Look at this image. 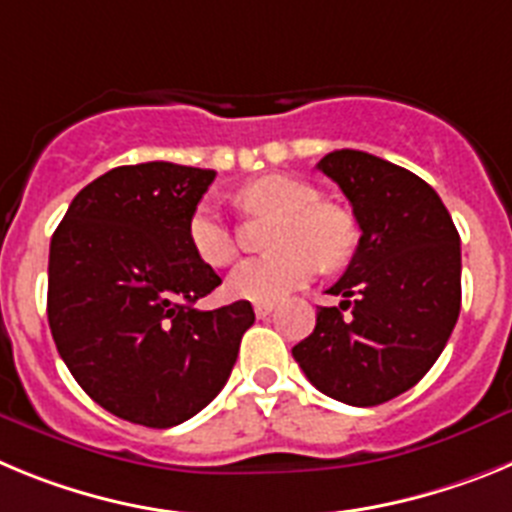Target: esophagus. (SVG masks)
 Masks as SVG:
<instances>
[{"label": "esophagus", "mask_w": 512, "mask_h": 512, "mask_svg": "<svg viewBox=\"0 0 512 512\" xmlns=\"http://www.w3.org/2000/svg\"><path fill=\"white\" fill-rule=\"evenodd\" d=\"M253 310H256V318H266V315L274 312V302H259Z\"/></svg>", "instance_id": "1"}]
</instances>
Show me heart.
<instances>
[{
    "instance_id": "obj_1",
    "label": "heart",
    "mask_w": 512,
    "mask_h": 512,
    "mask_svg": "<svg viewBox=\"0 0 512 512\" xmlns=\"http://www.w3.org/2000/svg\"><path fill=\"white\" fill-rule=\"evenodd\" d=\"M248 210H269L282 215L269 246V256L243 261L230 274L228 292L248 302H279L315 277L320 261L341 266L356 246L354 223L341 210L320 205L318 189L271 174L256 179L241 192ZM187 238L194 256L207 266H228L238 256L233 228L215 200H200L187 220Z\"/></svg>"
}]
</instances>
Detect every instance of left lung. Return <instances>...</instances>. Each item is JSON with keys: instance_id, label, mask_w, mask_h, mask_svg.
Masks as SVG:
<instances>
[{"instance_id": "8db88e82", "label": "left lung", "mask_w": 512, "mask_h": 512, "mask_svg": "<svg viewBox=\"0 0 512 512\" xmlns=\"http://www.w3.org/2000/svg\"><path fill=\"white\" fill-rule=\"evenodd\" d=\"M318 169L341 187L361 228L354 259L292 348L323 395L372 408L408 392L436 364L461 310V246L449 210L413 171L364 151H333Z\"/></svg>"}]
</instances>
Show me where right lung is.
I'll return each mask as SVG.
<instances>
[{
    "label": "right lung",
    "mask_w": 512,
    "mask_h": 512,
    "mask_svg": "<svg viewBox=\"0 0 512 512\" xmlns=\"http://www.w3.org/2000/svg\"><path fill=\"white\" fill-rule=\"evenodd\" d=\"M215 171L148 161L81 189L51 238L48 325L79 387L112 415L171 428L225 387L256 315L194 302L220 284L187 220Z\"/></svg>",
    "instance_id": "add662e5"
}]
</instances>
